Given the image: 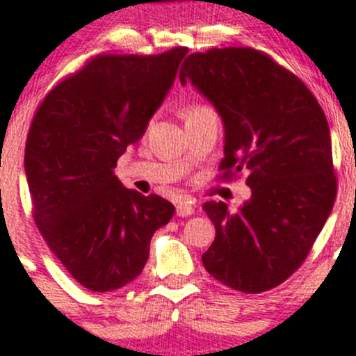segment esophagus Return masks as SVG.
Returning a JSON list of instances; mask_svg holds the SVG:
<instances>
[{
    "instance_id": "esophagus-1",
    "label": "esophagus",
    "mask_w": 356,
    "mask_h": 356,
    "mask_svg": "<svg viewBox=\"0 0 356 356\" xmlns=\"http://www.w3.org/2000/svg\"><path fill=\"white\" fill-rule=\"evenodd\" d=\"M177 216L179 217H189L193 212H195V207L191 205V202H188V200H181V202L177 203Z\"/></svg>"
}]
</instances>
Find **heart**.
<instances>
[{"instance_id":"obj_1","label":"heart","mask_w":356,"mask_h":356,"mask_svg":"<svg viewBox=\"0 0 356 356\" xmlns=\"http://www.w3.org/2000/svg\"><path fill=\"white\" fill-rule=\"evenodd\" d=\"M209 108H205V106H193V108L188 109V113L186 115H195V113H200V111H207Z\"/></svg>"}]
</instances>
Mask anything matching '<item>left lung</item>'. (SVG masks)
<instances>
[{
  "mask_svg": "<svg viewBox=\"0 0 356 356\" xmlns=\"http://www.w3.org/2000/svg\"><path fill=\"white\" fill-rule=\"evenodd\" d=\"M179 79L222 120L219 168L248 172L252 189L236 212L224 202L203 205L216 226L203 266L234 291H270L302 264L332 212L337 182L325 115L298 76L254 48L191 54Z\"/></svg>",
  "mask_w": 356,
  "mask_h": 356,
  "instance_id": "8db88e82",
  "label": "left lung"
}]
</instances>
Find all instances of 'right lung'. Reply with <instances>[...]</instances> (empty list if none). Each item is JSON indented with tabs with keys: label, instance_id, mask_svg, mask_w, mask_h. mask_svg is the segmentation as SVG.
<instances>
[{
	"label": "right lung",
	"instance_id": "add662e5",
	"mask_svg": "<svg viewBox=\"0 0 356 356\" xmlns=\"http://www.w3.org/2000/svg\"><path fill=\"white\" fill-rule=\"evenodd\" d=\"M186 54L177 47L160 55H99L58 83L31 123L24 167L34 220L88 291L136 280L154 231L174 216L161 196L127 189L115 167L144 136Z\"/></svg>",
	"mask_w": 356,
	"mask_h": 356
}]
</instances>
